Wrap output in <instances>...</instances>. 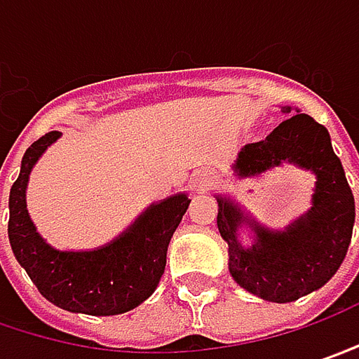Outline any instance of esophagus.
Segmentation results:
<instances>
[{
    "instance_id": "34e87169",
    "label": "esophagus",
    "mask_w": 359,
    "mask_h": 359,
    "mask_svg": "<svg viewBox=\"0 0 359 359\" xmlns=\"http://www.w3.org/2000/svg\"><path fill=\"white\" fill-rule=\"evenodd\" d=\"M217 175L209 170V168H203V170H196L195 175H193V187H195L196 191H209L212 189L215 184H217Z\"/></svg>"
}]
</instances>
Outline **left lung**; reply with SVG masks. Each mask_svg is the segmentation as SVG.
<instances>
[{"instance_id": "obj_1", "label": "left lung", "mask_w": 359, "mask_h": 359, "mask_svg": "<svg viewBox=\"0 0 359 359\" xmlns=\"http://www.w3.org/2000/svg\"><path fill=\"white\" fill-rule=\"evenodd\" d=\"M285 118L259 142L245 144L233 170L239 179L257 177L283 163L316 175L311 209L283 229H269L247 215L233 198L215 195L217 226L229 247L231 277L265 302L289 304L323 287L346 259L355 221V205L344 166L325 126L297 108L281 106ZM247 226L251 245L241 243Z\"/></svg>"}]
</instances>
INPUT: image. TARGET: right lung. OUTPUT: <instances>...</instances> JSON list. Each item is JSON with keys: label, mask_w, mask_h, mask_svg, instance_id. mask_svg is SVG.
I'll use <instances>...</instances> for the list:
<instances>
[{"label": "right lung", "mask_w": 359, "mask_h": 359, "mask_svg": "<svg viewBox=\"0 0 359 359\" xmlns=\"http://www.w3.org/2000/svg\"><path fill=\"white\" fill-rule=\"evenodd\" d=\"M48 133L25 150L20 177L9 191V245L38 291L60 309L118 316L147 302L158 285L166 251L191 198L166 196L142 210L116 239L90 251L55 249L38 233L25 203L27 180L39 156L60 138Z\"/></svg>", "instance_id": "add662e5"}]
</instances>
